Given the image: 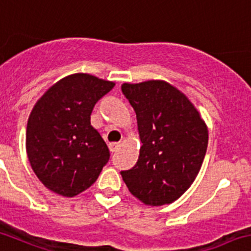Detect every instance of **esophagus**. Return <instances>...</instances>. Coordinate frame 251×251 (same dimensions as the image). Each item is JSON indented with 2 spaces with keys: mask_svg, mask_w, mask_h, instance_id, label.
<instances>
[{
  "mask_svg": "<svg viewBox=\"0 0 251 251\" xmlns=\"http://www.w3.org/2000/svg\"><path fill=\"white\" fill-rule=\"evenodd\" d=\"M108 148H109V151L114 152V151H117L119 148H121V144H119V143H109Z\"/></svg>",
  "mask_w": 251,
  "mask_h": 251,
  "instance_id": "1",
  "label": "esophagus"
}]
</instances>
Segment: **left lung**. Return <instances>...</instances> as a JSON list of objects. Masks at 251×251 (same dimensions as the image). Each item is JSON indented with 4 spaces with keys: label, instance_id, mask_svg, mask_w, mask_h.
I'll return each instance as SVG.
<instances>
[{
    "label": "left lung",
    "instance_id": "1",
    "mask_svg": "<svg viewBox=\"0 0 251 251\" xmlns=\"http://www.w3.org/2000/svg\"><path fill=\"white\" fill-rule=\"evenodd\" d=\"M137 114L138 161L121 175L134 197L148 206L173 203L201 170L208 128L185 94L163 80L123 83Z\"/></svg>",
    "mask_w": 251,
    "mask_h": 251
}]
</instances>
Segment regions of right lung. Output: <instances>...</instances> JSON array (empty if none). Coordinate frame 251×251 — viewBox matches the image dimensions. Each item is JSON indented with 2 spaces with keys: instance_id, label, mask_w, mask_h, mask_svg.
I'll use <instances>...</instances> for the list:
<instances>
[{
  "instance_id": "add662e5",
  "label": "right lung",
  "mask_w": 251,
  "mask_h": 251,
  "mask_svg": "<svg viewBox=\"0 0 251 251\" xmlns=\"http://www.w3.org/2000/svg\"><path fill=\"white\" fill-rule=\"evenodd\" d=\"M114 82L73 74L47 90L29 114L25 132L28 160L52 192L74 197L87 190L108 163L109 150L91 126V113Z\"/></svg>"
}]
</instances>
